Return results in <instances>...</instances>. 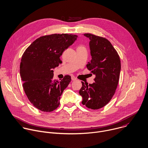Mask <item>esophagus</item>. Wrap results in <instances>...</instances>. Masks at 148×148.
Returning a JSON list of instances; mask_svg holds the SVG:
<instances>
[{
  "label": "esophagus",
  "instance_id": "obj_1",
  "mask_svg": "<svg viewBox=\"0 0 148 148\" xmlns=\"http://www.w3.org/2000/svg\"><path fill=\"white\" fill-rule=\"evenodd\" d=\"M71 79H72V80L74 81V80H76L77 79H76L74 76H71Z\"/></svg>",
  "mask_w": 148,
  "mask_h": 148
}]
</instances>
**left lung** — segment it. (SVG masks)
<instances>
[{"instance_id": "1", "label": "left lung", "mask_w": 148, "mask_h": 148, "mask_svg": "<svg viewBox=\"0 0 148 148\" xmlns=\"http://www.w3.org/2000/svg\"><path fill=\"white\" fill-rule=\"evenodd\" d=\"M90 39L91 62L87 68L95 75V82L88 85L82 82L79 94L82 104L91 109L105 106L116 90L121 71L120 57L110 42L105 38L85 34Z\"/></svg>"}]
</instances>
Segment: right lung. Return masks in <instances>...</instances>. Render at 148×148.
Instances as JSON below:
<instances>
[{
    "mask_svg": "<svg viewBox=\"0 0 148 148\" xmlns=\"http://www.w3.org/2000/svg\"><path fill=\"white\" fill-rule=\"evenodd\" d=\"M77 38L75 35L53 34L39 38L26 49L20 64V73L24 91L38 109L51 112L60 105L64 90L71 77L54 80L53 69L61 62L60 57Z\"/></svg>",
    "mask_w": 148,
    "mask_h": 148,
    "instance_id": "1",
    "label": "right lung"
}]
</instances>
